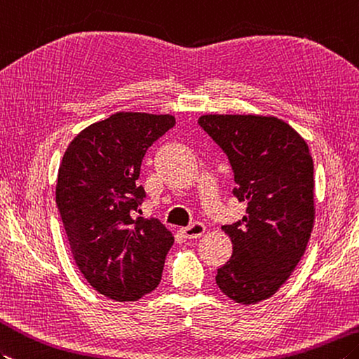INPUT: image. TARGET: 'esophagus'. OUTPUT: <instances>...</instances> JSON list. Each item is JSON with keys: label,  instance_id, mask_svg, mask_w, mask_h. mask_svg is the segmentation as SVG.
<instances>
[{"label": "esophagus", "instance_id": "esophagus-1", "mask_svg": "<svg viewBox=\"0 0 359 359\" xmlns=\"http://www.w3.org/2000/svg\"><path fill=\"white\" fill-rule=\"evenodd\" d=\"M205 224L200 222H194L193 224H189L187 228L180 229V234L185 238H198L205 234Z\"/></svg>", "mask_w": 359, "mask_h": 359}]
</instances>
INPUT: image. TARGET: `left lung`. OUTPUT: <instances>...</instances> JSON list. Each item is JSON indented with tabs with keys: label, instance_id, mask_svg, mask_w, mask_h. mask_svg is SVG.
I'll return each mask as SVG.
<instances>
[{
	"label": "left lung",
	"instance_id": "1",
	"mask_svg": "<svg viewBox=\"0 0 359 359\" xmlns=\"http://www.w3.org/2000/svg\"><path fill=\"white\" fill-rule=\"evenodd\" d=\"M198 125L226 154L243 219L222 229L232 257L215 275L222 292L255 304L285 285L313 226V161L304 139L272 116L205 114Z\"/></svg>",
	"mask_w": 359,
	"mask_h": 359
}]
</instances>
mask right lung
Segmentation results:
<instances>
[{
	"label": "right lung",
	"mask_w": 359,
	"mask_h": 359,
	"mask_svg": "<svg viewBox=\"0 0 359 359\" xmlns=\"http://www.w3.org/2000/svg\"><path fill=\"white\" fill-rule=\"evenodd\" d=\"M176 125L170 114L116 113L72 140L57 172L56 205L74 262L91 287L136 302L161 283L174 237L157 219L136 217L147 149Z\"/></svg>",
	"instance_id": "add662e5"
}]
</instances>
